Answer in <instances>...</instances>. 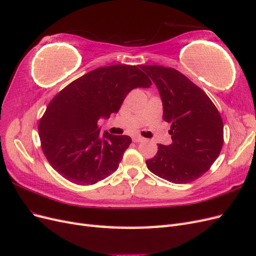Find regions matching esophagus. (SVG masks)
Wrapping results in <instances>:
<instances>
[{"label":"esophagus","mask_w":256,"mask_h":256,"mask_svg":"<svg viewBox=\"0 0 256 256\" xmlns=\"http://www.w3.org/2000/svg\"><path fill=\"white\" fill-rule=\"evenodd\" d=\"M145 140L144 138H142V136H132V141L134 142H136V143H138V142H143Z\"/></svg>","instance_id":"obj_1"}]
</instances>
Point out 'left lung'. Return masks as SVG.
Returning a JSON list of instances; mask_svg holds the SVG:
<instances>
[{
	"instance_id": "obj_1",
	"label": "left lung",
	"mask_w": 256,
	"mask_h": 256,
	"mask_svg": "<svg viewBox=\"0 0 256 256\" xmlns=\"http://www.w3.org/2000/svg\"><path fill=\"white\" fill-rule=\"evenodd\" d=\"M156 84L164 106V120L171 122L172 144H158L150 171L173 184L196 180L218 158L223 145V122L205 92L174 68L142 65Z\"/></svg>"
}]
</instances>
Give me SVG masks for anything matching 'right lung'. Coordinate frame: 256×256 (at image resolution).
<instances>
[{"mask_svg": "<svg viewBox=\"0 0 256 256\" xmlns=\"http://www.w3.org/2000/svg\"><path fill=\"white\" fill-rule=\"evenodd\" d=\"M138 67L96 68L68 84L48 104L38 125L42 150L67 180L94 184L118 168L131 138L106 131L102 136L98 120L118 112L130 90L150 86Z\"/></svg>", "mask_w": 256, "mask_h": 256, "instance_id": "1", "label": "right lung"}]
</instances>
